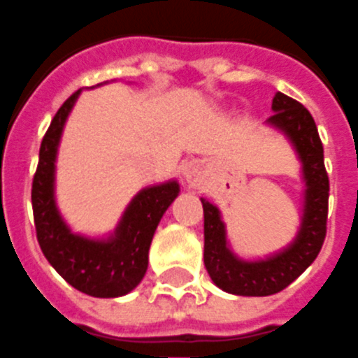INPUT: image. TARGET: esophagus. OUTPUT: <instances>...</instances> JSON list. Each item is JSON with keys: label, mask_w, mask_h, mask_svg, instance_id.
I'll return each mask as SVG.
<instances>
[{"label": "esophagus", "mask_w": 358, "mask_h": 358, "mask_svg": "<svg viewBox=\"0 0 358 358\" xmlns=\"http://www.w3.org/2000/svg\"><path fill=\"white\" fill-rule=\"evenodd\" d=\"M185 179H187L192 187L199 185V182L203 181L201 164H197V162H190V164H187V168H185Z\"/></svg>", "instance_id": "obj_1"}]
</instances>
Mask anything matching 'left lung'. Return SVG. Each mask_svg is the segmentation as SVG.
<instances>
[{
	"mask_svg": "<svg viewBox=\"0 0 358 358\" xmlns=\"http://www.w3.org/2000/svg\"><path fill=\"white\" fill-rule=\"evenodd\" d=\"M266 124L281 131L301 161L305 194L303 216L296 238L266 259L244 260L229 248L220 208L203 199L205 216V268L213 282L234 296H271L281 292L313 264L327 233L329 177L324 164V145L307 108L296 99L277 92Z\"/></svg>",
	"mask_w": 358,
	"mask_h": 358,
	"instance_id": "left-lung-1",
	"label": "left lung"
}]
</instances>
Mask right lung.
Returning a JSON list of instances; mask_svg holds the SVG:
<instances>
[{
  "label": "right lung",
  "instance_id": "1",
  "mask_svg": "<svg viewBox=\"0 0 358 358\" xmlns=\"http://www.w3.org/2000/svg\"><path fill=\"white\" fill-rule=\"evenodd\" d=\"M81 90L62 103L40 144L31 190L36 238L48 262L79 292L120 297L144 279L151 240L162 214L179 196V182L166 181L140 190L122 214L114 233L105 238L73 233L57 207L55 162L66 120Z\"/></svg>",
  "mask_w": 358,
  "mask_h": 358
}]
</instances>
